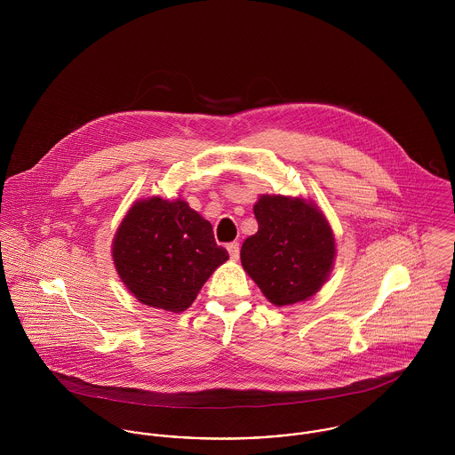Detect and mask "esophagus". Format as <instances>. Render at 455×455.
<instances>
[{
    "instance_id": "1",
    "label": "esophagus",
    "mask_w": 455,
    "mask_h": 455,
    "mask_svg": "<svg viewBox=\"0 0 455 455\" xmlns=\"http://www.w3.org/2000/svg\"><path fill=\"white\" fill-rule=\"evenodd\" d=\"M228 252H229V256H231V259H238V256H240V243L238 242H231V243H228Z\"/></svg>"
}]
</instances>
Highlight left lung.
Returning a JSON list of instances; mask_svg holds the SVG:
<instances>
[{
	"mask_svg": "<svg viewBox=\"0 0 455 455\" xmlns=\"http://www.w3.org/2000/svg\"><path fill=\"white\" fill-rule=\"evenodd\" d=\"M258 233L242 245V266L275 307L315 296L331 275L336 240L323 210L307 197L260 195Z\"/></svg>",
	"mask_w": 455,
	"mask_h": 455,
	"instance_id": "left-lung-1",
	"label": "left lung"
}]
</instances>
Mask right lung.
<instances>
[{
  "label": "right lung",
  "instance_id": "add662e5",
  "mask_svg": "<svg viewBox=\"0 0 455 455\" xmlns=\"http://www.w3.org/2000/svg\"><path fill=\"white\" fill-rule=\"evenodd\" d=\"M116 271L131 294L147 307L188 310L229 254L213 238L212 224L182 197L136 199L114 242Z\"/></svg>",
  "mask_w": 455,
  "mask_h": 455
}]
</instances>
